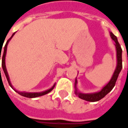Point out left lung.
Instances as JSON below:
<instances>
[{"mask_svg": "<svg viewBox=\"0 0 128 128\" xmlns=\"http://www.w3.org/2000/svg\"><path fill=\"white\" fill-rule=\"evenodd\" d=\"M110 36L112 40L115 42V48H116V51H117V66L114 70V72L112 75V78L108 82V84L104 86L101 91H99L98 92L92 93V94H84V93L79 92L77 90L76 88V84H77V80L76 79L75 81V94L80 99L86 100L88 102H97L102 98H104L106 95L110 93L112 90V88H114V86H115V83L117 81V79L118 78V76L122 68V48L120 47L118 41V38L115 35H114L112 32H110Z\"/></svg>", "mask_w": 128, "mask_h": 128, "instance_id": "8db88e82", "label": "left lung"}]
</instances>
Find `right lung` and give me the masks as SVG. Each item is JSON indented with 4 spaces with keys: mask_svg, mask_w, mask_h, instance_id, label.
Here are the masks:
<instances>
[{
    "mask_svg": "<svg viewBox=\"0 0 128 128\" xmlns=\"http://www.w3.org/2000/svg\"><path fill=\"white\" fill-rule=\"evenodd\" d=\"M15 34V33H14L12 36L10 37L9 40H8V41L6 42V44H5V47H4V50H3V53L2 55H0V53H1V51H0V58H1V59H2V68H3V72H4V74L6 75V78H7V80H8V84H9L10 86L16 92L18 93V94H20V95H22L23 96H24V97H27V98H36V97H38V96H43V95H45V94H47L48 93H50L53 88H54V86H55V84H54L52 88H49L48 90H46V91H44V92H18V91H17L16 90L15 88H14V87L12 86L11 85V83H10V78H9V76H8V72H7V69H6V62H5V58H6V51H7V45H8V42L9 41L11 40V38L13 37V36ZM0 50H1V48H0Z\"/></svg>",
    "mask_w": 128,
    "mask_h": 128,
    "instance_id": "add662e5",
    "label": "right lung"
}]
</instances>
